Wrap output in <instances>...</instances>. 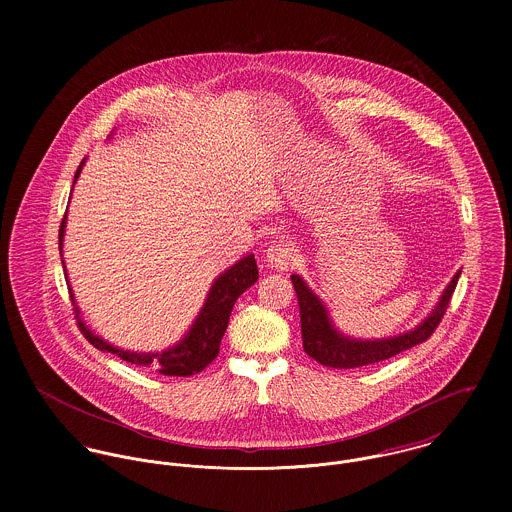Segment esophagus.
<instances>
[{"instance_id": "34e87169", "label": "esophagus", "mask_w": 512, "mask_h": 512, "mask_svg": "<svg viewBox=\"0 0 512 512\" xmlns=\"http://www.w3.org/2000/svg\"><path fill=\"white\" fill-rule=\"evenodd\" d=\"M266 260L272 268L288 270L297 260V250L290 242H274L266 252Z\"/></svg>"}]
</instances>
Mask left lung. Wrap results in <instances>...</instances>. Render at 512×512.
I'll return each instance as SVG.
<instances>
[{
    "mask_svg": "<svg viewBox=\"0 0 512 512\" xmlns=\"http://www.w3.org/2000/svg\"><path fill=\"white\" fill-rule=\"evenodd\" d=\"M459 276L461 272L453 276V280L441 295L436 309L430 313V317L422 325H418L410 333H404L392 339H382V341H355L337 333L331 327L327 311L319 301V297L305 286V282L299 276H292L293 290L299 303L303 351L317 363L333 366V368H357V366L376 365L380 361L392 359L398 353L408 351L428 341L434 335V331L438 329L449 307Z\"/></svg>",
    "mask_w": 512,
    "mask_h": 512,
    "instance_id": "left-lung-1",
    "label": "left lung"
}]
</instances>
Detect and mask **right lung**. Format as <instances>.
I'll list each match as a JSON object with an SVG mask.
<instances>
[{
  "mask_svg": "<svg viewBox=\"0 0 512 512\" xmlns=\"http://www.w3.org/2000/svg\"><path fill=\"white\" fill-rule=\"evenodd\" d=\"M82 165H84V159L80 161V165L76 169L74 181L78 179ZM65 220H67V215L61 222V230H59V250L63 248V236H65V224H67ZM256 280H258V266H256L254 254L242 258L230 270L220 274V278H217V282L213 284L199 317L195 319V323L189 329V333L185 335V339L179 345H175L173 349L163 351L159 355L157 353H149V355L130 353V351L108 345L106 341L92 335L84 327V323L78 317V307H74V319L78 321V327H80L82 335L88 339V343L100 351H108L130 365L151 366V368H155V372L165 374V376H193L217 359L220 341L228 327V319H230L234 301L246 292ZM71 299H73V292H71Z\"/></svg>",
  "mask_w": 512,
  "mask_h": 512,
  "instance_id": "obj_1",
  "label": "right lung"
}]
</instances>
